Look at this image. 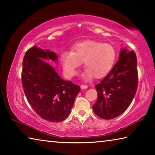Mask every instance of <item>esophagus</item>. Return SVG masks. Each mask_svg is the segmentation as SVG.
I'll list each match as a JSON object with an SVG mask.
<instances>
[{
	"mask_svg": "<svg viewBox=\"0 0 155 155\" xmlns=\"http://www.w3.org/2000/svg\"><path fill=\"white\" fill-rule=\"evenodd\" d=\"M81 89H87V85H81Z\"/></svg>",
	"mask_w": 155,
	"mask_h": 155,
	"instance_id": "obj_1",
	"label": "esophagus"
}]
</instances>
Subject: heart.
<instances>
[{
    "mask_svg": "<svg viewBox=\"0 0 155 155\" xmlns=\"http://www.w3.org/2000/svg\"><path fill=\"white\" fill-rule=\"evenodd\" d=\"M115 59L114 46L94 40L76 44L72 51H64L61 55L64 72L68 77H74L83 62L85 78H102L111 70Z\"/></svg>",
    "mask_w": 155,
    "mask_h": 155,
    "instance_id": "b5f03b06",
    "label": "heart"
}]
</instances>
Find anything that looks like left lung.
I'll use <instances>...</instances> for the list:
<instances>
[{
  "mask_svg": "<svg viewBox=\"0 0 155 155\" xmlns=\"http://www.w3.org/2000/svg\"><path fill=\"white\" fill-rule=\"evenodd\" d=\"M137 85V57L133 51L122 49L111 71L96 85L98 98L92 106L93 111L103 119L117 117L130 105Z\"/></svg>",
  "mask_w": 155,
  "mask_h": 155,
  "instance_id": "1",
  "label": "left lung"
}]
</instances>
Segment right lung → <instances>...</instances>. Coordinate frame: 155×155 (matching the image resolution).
<instances>
[{"label": "right lung", "instance_id": "obj_1", "mask_svg": "<svg viewBox=\"0 0 155 155\" xmlns=\"http://www.w3.org/2000/svg\"><path fill=\"white\" fill-rule=\"evenodd\" d=\"M41 59L56 61L57 55L35 46L26 52L21 74L22 88L28 103L41 118L61 122L69 115L81 89L71 81L62 79Z\"/></svg>", "mask_w": 155, "mask_h": 155}]
</instances>
